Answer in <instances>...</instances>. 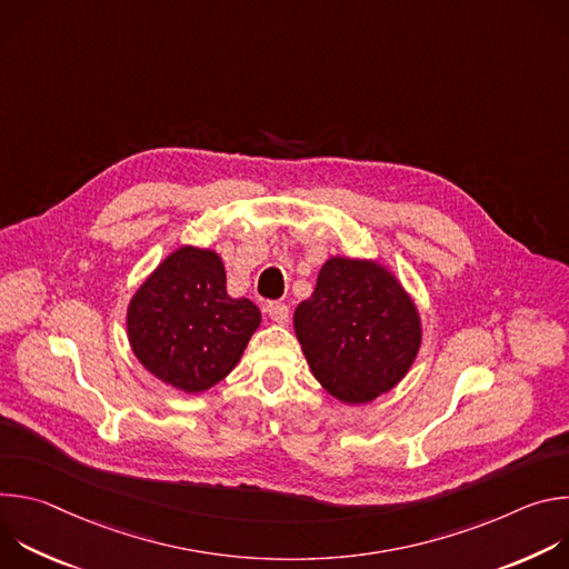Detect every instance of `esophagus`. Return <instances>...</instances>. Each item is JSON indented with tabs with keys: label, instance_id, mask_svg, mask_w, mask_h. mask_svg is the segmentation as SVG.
<instances>
[{
	"label": "esophagus",
	"instance_id": "esophagus-1",
	"mask_svg": "<svg viewBox=\"0 0 569 569\" xmlns=\"http://www.w3.org/2000/svg\"><path fill=\"white\" fill-rule=\"evenodd\" d=\"M266 310H268L270 319L277 323H288V319H290V308L283 301H270L266 306Z\"/></svg>",
	"mask_w": 569,
	"mask_h": 569
}]
</instances>
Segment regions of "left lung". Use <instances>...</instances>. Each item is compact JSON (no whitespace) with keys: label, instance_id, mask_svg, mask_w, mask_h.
Segmentation results:
<instances>
[{"label":"left lung","instance_id":"1","mask_svg":"<svg viewBox=\"0 0 569 569\" xmlns=\"http://www.w3.org/2000/svg\"><path fill=\"white\" fill-rule=\"evenodd\" d=\"M292 323L317 382L347 405L391 391L412 369L423 342L415 299L376 259L323 261Z\"/></svg>","mask_w":569,"mask_h":569}]
</instances>
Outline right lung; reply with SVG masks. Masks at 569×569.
<instances>
[{
  "mask_svg": "<svg viewBox=\"0 0 569 569\" xmlns=\"http://www.w3.org/2000/svg\"><path fill=\"white\" fill-rule=\"evenodd\" d=\"M259 327L261 310L248 297L227 295L220 254L196 246L161 261L126 310L134 358L182 393H202L227 378Z\"/></svg>",
  "mask_w": 569,
  "mask_h": 569,
  "instance_id": "1",
  "label": "right lung"
}]
</instances>
